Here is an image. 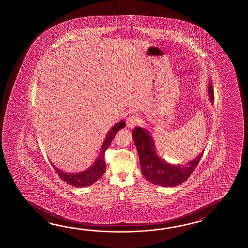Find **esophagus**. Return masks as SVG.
Wrapping results in <instances>:
<instances>
[{
  "mask_svg": "<svg viewBox=\"0 0 248 248\" xmlns=\"http://www.w3.org/2000/svg\"><path fill=\"white\" fill-rule=\"evenodd\" d=\"M126 123L127 127L133 128L134 126H137V123H138V119L135 115H130L126 118Z\"/></svg>",
  "mask_w": 248,
  "mask_h": 248,
  "instance_id": "1",
  "label": "esophagus"
}]
</instances>
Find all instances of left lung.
Here are the masks:
<instances>
[{
	"mask_svg": "<svg viewBox=\"0 0 248 248\" xmlns=\"http://www.w3.org/2000/svg\"><path fill=\"white\" fill-rule=\"evenodd\" d=\"M210 100L214 101V89L212 81L208 86ZM132 136L136 144L142 173L144 177L154 185L165 187H173L185 183L193 173L204 151L193 160L184 165H171L160 158L155 151V145L150 133L140 126L136 127Z\"/></svg>",
	"mask_w": 248,
	"mask_h": 248,
	"instance_id": "left-lung-1",
	"label": "left lung"
}]
</instances>
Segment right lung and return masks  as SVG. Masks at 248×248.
I'll use <instances>...</instances> for the list:
<instances>
[{
  "label": "right lung",
  "instance_id": "add662e5",
  "mask_svg": "<svg viewBox=\"0 0 248 248\" xmlns=\"http://www.w3.org/2000/svg\"><path fill=\"white\" fill-rule=\"evenodd\" d=\"M125 125L126 124L124 121H122L113 126L109 131L108 135L106 136V140L104 142L102 149H101L100 155L91 168L85 170L81 173H78V174H68V173H64L63 171L59 170L53 166L57 174H58V176L65 183H67L68 185L74 186V187H86V186L93 185L97 180L103 176V174H105L106 169V161H105L106 151L110 146L111 141L116 136L117 132L123 128Z\"/></svg>",
  "mask_w": 248,
  "mask_h": 248
}]
</instances>
